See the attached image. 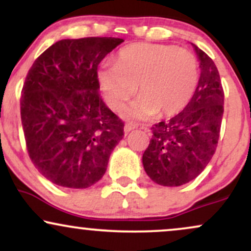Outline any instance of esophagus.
Listing matches in <instances>:
<instances>
[{
    "mask_svg": "<svg viewBox=\"0 0 251 251\" xmlns=\"http://www.w3.org/2000/svg\"><path fill=\"white\" fill-rule=\"evenodd\" d=\"M134 128H135V126L132 125V124H126V125L124 126V132H125V133L127 134L128 132H131L132 129H134Z\"/></svg>",
    "mask_w": 251,
    "mask_h": 251,
    "instance_id": "1",
    "label": "esophagus"
}]
</instances>
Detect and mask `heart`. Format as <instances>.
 Returning <instances> with one entry per match:
<instances>
[{
  "label": "heart",
  "mask_w": 251,
  "mask_h": 251,
  "mask_svg": "<svg viewBox=\"0 0 251 251\" xmlns=\"http://www.w3.org/2000/svg\"><path fill=\"white\" fill-rule=\"evenodd\" d=\"M98 83L109 107L119 111L134 96L128 114L149 118L179 113L194 97L200 65L191 51L175 46L134 43L118 51L114 65H102Z\"/></svg>",
  "instance_id": "b5f03b06"
}]
</instances>
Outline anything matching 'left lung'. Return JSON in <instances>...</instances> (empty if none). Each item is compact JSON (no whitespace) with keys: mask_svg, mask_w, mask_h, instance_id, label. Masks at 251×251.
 Instances as JSON below:
<instances>
[{"mask_svg":"<svg viewBox=\"0 0 251 251\" xmlns=\"http://www.w3.org/2000/svg\"><path fill=\"white\" fill-rule=\"evenodd\" d=\"M192 46L201 65L194 97L177 116L152 126V138L143 154L145 172L163 186L183 185L200 176L220 139L224 112L220 73L211 57Z\"/></svg>","mask_w":251,"mask_h":251,"instance_id":"8db88e82","label":"left lung"}]
</instances>
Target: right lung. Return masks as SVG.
<instances>
[{
  "label": "right lung",
  "mask_w": 251,
  "mask_h": 251,
  "mask_svg": "<svg viewBox=\"0 0 251 251\" xmlns=\"http://www.w3.org/2000/svg\"><path fill=\"white\" fill-rule=\"evenodd\" d=\"M118 37L57 41L34 61L20 100L28 154L43 177L86 189L105 175L124 123L99 94L98 66Z\"/></svg>",
  "instance_id": "right-lung-1"
}]
</instances>
